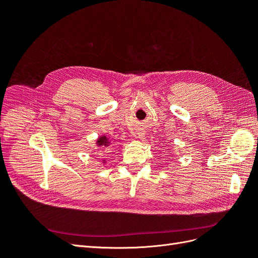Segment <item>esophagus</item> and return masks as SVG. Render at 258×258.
Segmentation results:
<instances>
[{"instance_id": "obj_1", "label": "esophagus", "mask_w": 258, "mask_h": 258, "mask_svg": "<svg viewBox=\"0 0 258 258\" xmlns=\"http://www.w3.org/2000/svg\"><path fill=\"white\" fill-rule=\"evenodd\" d=\"M143 136H144V134H139V137H140V138H142Z\"/></svg>"}]
</instances>
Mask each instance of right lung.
<instances>
[{"label":"right lung","mask_w":258,"mask_h":258,"mask_svg":"<svg viewBox=\"0 0 258 258\" xmlns=\"http://www.w3.org/2000/svg\"><path fill=\"white\" fill-rule=\"evenodd\" d=\"M97 144H98V146H101L102 148H105L108 145V139L105 136L100 137L97 140Z\"/></svg>","instance_id":"add662e5"}]
</instances>
